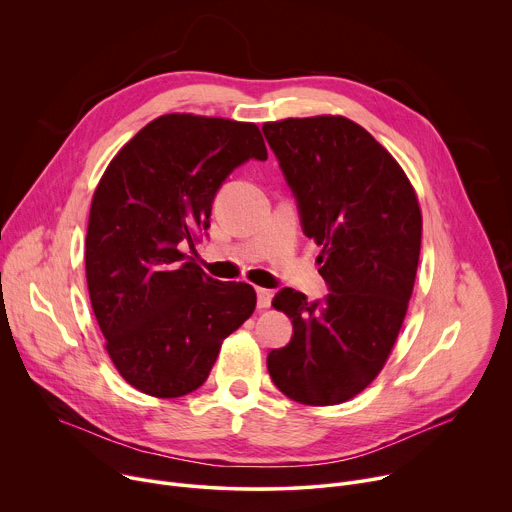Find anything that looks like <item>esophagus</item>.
Listing matches in <instances>:
<instances>
[{
  "mask_svg": "<svg viewBox=\"0 0 512 512\" xmlns=\"http://www.w3.org/2000/svg\"><path fill=\"white\" fill-rule=\"evenodd\" d=\"M271 289H265V287H257V306L259 308H269L271 306Z\"/></svg>",
  "mask_w": 512,
  "mask_h": 512,
  "instance_id": "obj_1",
  "label": "esophagus"
}]
</instances>
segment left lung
Returning <instances> with one entry per match:
<instances>
[{
    "label": "left lung",
    "mask_w": 512,
    "mask_h": 512,
    "mask_svg": "<svg viewBox=\"0 0 512 512\" xmlns=\"http://www.w3.org/2000/svg\"><path fill=\"white\" fill-rule=\"evenodd\" d=\"M263 133L300 204L330 294L283 287L271 306L294 324L271 350L275 387L302 405H338L383 371L403 326L421 249V208L399 162L342 115L287 117Z\"/></svg>",
    "instance_id": "left-lung-1"
}]
</instances>
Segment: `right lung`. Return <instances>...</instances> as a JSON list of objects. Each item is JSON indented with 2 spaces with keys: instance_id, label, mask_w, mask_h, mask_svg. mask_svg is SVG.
I'll list each match as a JSON object with an SVG mask.
<instances>
[{
  "instance_id": "right-lung-1",
  "label": "right lung",
  "mask_w": 512,
  "mask_h": 512,
  "mask_svg": "<svg viewBox=\"0 0 512 512\" xmlns=\"http://www.w3.org/2000/svg\"><path fill=\"white\" fill-rule=\"evenodd\" d=\"M251 158L267 160L255 123L168 113L123 145L95 188L89 298L115 369L145 395L196 391L255 310L253 285L216 281L182 253L208 229L218 186Z\"/></svg>"
}]
</instances>
